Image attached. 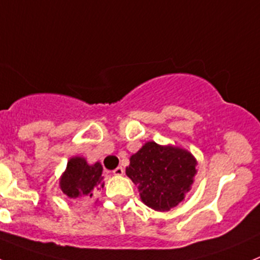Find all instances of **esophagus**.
<instances>
[{"instance_id":"esophagus-1","label":"esophagus","mask_w":260,"mask_h":260,"mask_svg":"<svg viewBox=\"0 0 260 260\" xmlns=\"http://www.w3.org/2000/svg\"><path fill=\"white\" fill-rule=\"evenodd\" d=\"M113 175H116V176H121V175H123V169H122V167H121V166L116 167V169L113 170Z\"/></svg>"}]
</instances>
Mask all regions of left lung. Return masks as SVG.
Listing matches in <instances>:
<instances>
[{"instance_id": "8db88e82", "label": "left lung", "mask_w": 260, "mask_h": 260, "mask_svg": "<svg viewBox=\"0 0 260 260\" xmlns=\"http://www.w3.org/2000/svg\"><path fill=\"white\" fill-rule=\"evenodd\" d=\"M197 160L187 150L148 142L132 155L127 175L138 185L145 206L166 212L176 207L190 190Z\"/></svg>"}]
</instances>
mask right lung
Returning a JSON list of instances; mask_svg holds the SVG:
<instances>
[{"label":"right lung","instance_id":"1","mask_svg":"<svg viewBox=\"0 0 260 260\" xmlns=\"http://www.w3.org/2000/svg\"><path fill=\"white\" fill-rule=\"evenodd\" d=\"M102 171L103 169L100 162L89 166L84 158H71L65 174L61 177V190L73 199L93 197V192L105 186V182H102Z\"/></svg>","mask_w":260,"mask_h":260}]
</instances>
